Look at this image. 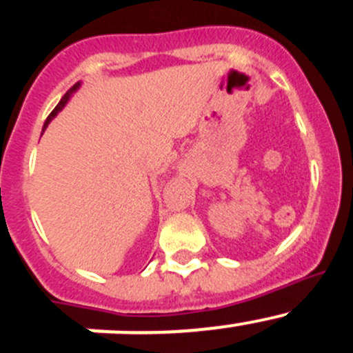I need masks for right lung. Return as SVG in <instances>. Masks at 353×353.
<instances>
[{"label":"right lung","instance_id":"1","mask_svg":"<svg viewBox=\"0 0 353 353\" xmlns=\"http://www.w3.org/2000/svg\"><path fill=\"white\" fill-rule=\"evenodd\" d=\"M77 88H78V83H77V85H73V87H71V88H70V90H68V92H66V94H65V97H63V99H61V101H59V104H58V105H56V108H54V109H52V112H51V114H49V116H48V119H46V124H44V128H46V126H48V124H49V121H51V119H52V117H54V116H56V114H58V112H59V110H61L63 108H65V104H66V102H68V99H70V95H71V94H73V92H74V90H77Z\"/></svg>","mask_w":353,"mask_h":353}]
</instances>
